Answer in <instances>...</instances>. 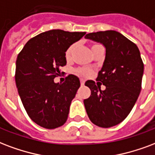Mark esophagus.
<instances>
[{"label":"esophagus","instance_id":"1","mask_svg":"<svg viewBox=\"0 0 155 155\" xmlns=\"http://www.w3.org/2000/svg\"><path fill=\"white\" fill-rule=\"evenodd\" d=\"M84 83H85V81L84 80H80V84L81 85H84Z\"/></svg>","mask_w":155,"mask_h":155}]
</instances>
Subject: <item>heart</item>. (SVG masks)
<instances>
[{"label":"heart","instance_id":"b5f03b06","mask_svg":"<svg viewBox=\"0 0 155 155\" xmlns=\"http://www.w3.org/2000/svg\"><path fill=\"white\" fill-rule=\"evenodd\" d=\"M99 45H93L92 46V49L96 47V46ZM75 48V45L73 44L71 46H69V48L67 49V51L65 53V57L67 60H69L71 58V55H72V53L74 51V49ZM90 70L87 69V68H78V69L75 70V74H77L78 75H80V76H88L90 75Z\"/></svg>","mask_w":155,"mask_h":155}]
</instances>
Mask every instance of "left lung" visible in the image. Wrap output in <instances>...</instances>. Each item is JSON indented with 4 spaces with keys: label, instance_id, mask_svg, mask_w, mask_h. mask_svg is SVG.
Returning a JSON list of instances; mask_svg holds the SVG:
<instances>
[{
    "label": "left lung",
    "instance_id": "1",
    "mask_svg": "<svg viewBox=\"0 0 155 155\" xmlns=\"http://www.w3.org/2000/svg\"><path fill=\"white\" fill-rule=\"evenodd\" d=\"M86 39L102 44L106 48L103 66L97 81L106 86L101 90L93 80L85 85L90 97L84 100L91 122L101 127L119 124L129 114L141 89L144 64L138 47L115 31L88 33Z\"/></svg>",
    "mask_w": 155,
    "mask_h": 155
}]
</instances>
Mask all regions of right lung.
<instances>
[{
	"instance_id": "right-lung-1",
	"label": "right lung",
	"mask_w": 155,
	"mask_h": 155,
	"mask_svg": "<svg viewBox=\"0 0 155 155\" xmlns=\"http://www.w3.org/2000/svg\"><path fill=\"white\" fill-rule=\"evenodd\" d=\"M85 34L58 29L45 31L29 40L18 55V92L29 117L41 127L54 129L67 121L80 80L74 75L62 84L54 80L60 75V67L67 64V49Z\"/></svg>"
}]
</instances>
